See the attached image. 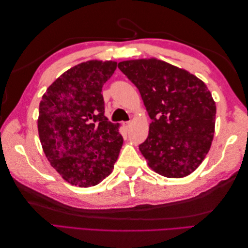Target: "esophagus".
Segmentation results:
<instances>
[{
  "label": "esophagus",
  "mask_w": 248,
  "mask_h": 248,
  "mask_svg": "<svg viewBox=\"0 0 248 248\" xmlns=\"http://www.w3.org/2000/svg\"><path fill=\"white\" fill-rule=\"evenodd\" d=\"M130 125H131V123H130V121H125V123H124V127L125 129H129V128H130Z\"/></svg>",
  "instance_id": "obj_1"
}]
</instances>
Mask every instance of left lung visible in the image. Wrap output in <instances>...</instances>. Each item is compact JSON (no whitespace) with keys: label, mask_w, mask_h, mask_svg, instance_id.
I'll list each match as a JSON object with an SVG mask.
<instances>
[{"label":"left lung","mask_w":248,"mask_h":248,"mask_svg":"<svg viewBox=\"0 0 248 248\" xmlns=\"http://www.w3.org/2000/svg\"><path fill=\"white\" fill-rule=\"evenodd\" d=\"M138 87L151 119L140 150L155 172L182 178L202 164L211 147L217 107L197 77L155 59L120 62Z\"/></svg>","instance_id":"8db88e82"}]
</instances>
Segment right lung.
<instances>
[{
	"instance_id": "add662e5",
	"label": "right lung",
	"mask_w": 248,
	"mask_h": 248,
	"mask_svg": "<svg viewBox=\"0 0 248 248\" xmlns=\"http://www.w3.org/2000/svg\"><path fill=\"white\" fill-rule=\"evenodd\" d=\"M117 62L88 61L56 78L39 104L38 133L46 156L72 186H97L112 172L124 139L104 116L103 84Z\"/></svg>"
}]
</instances>
